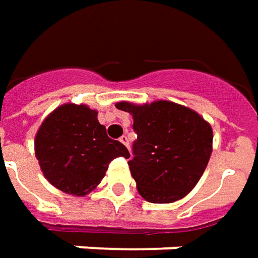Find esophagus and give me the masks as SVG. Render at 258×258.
<instances>
[{"instance_id":"esophagus-1","label":"esophagus","mask_w":258,"mask_h":258,"mask_svg":"<svg viewBox=\"0 0 258 258\" xmlns=\"http://www.w3.org/2000/svg\"><path fill=\"white\" fill-rule=\"evenodd\" d=\"M120 142H121V144H124V145H125V147H127V148H130L128 138H127V135H123V137L120 138Z\"/></svg>"}]
</instances>
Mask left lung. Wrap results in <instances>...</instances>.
Masks as SVG:
<instances>
[{
	"label": "left lung",
	"instance_id": "8db88e82",
	"mask_svg": "<svg viewBox=\"0 0 258 258\" xmlns=\"http://www.w3.org/2000/svg\"><path fill=\"white\" fill-rule=\"evenodd\" d=\"M133 116L137 140L130 170L142 198L154 204L174 203L191 191L212 152V128L203 117L181 104L116 103Z\"/></svg>",
	"mask_w": 258,
	"mask_h": 258
}]
</instances>
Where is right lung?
<instances>
[{
  "instance_id": "right-lung-1",
  "label": "right lung",
  "mask_w": 258,
  "mask_h": 258,
  "mask_svg": "<svg viewBox=\"0 0 258 258\" xmlns=\"http://www.w3.org/2000/svg\"><path fill=\"white\" fill-rule=\"evenodd\" d=\"M35 152L44 177L73 196L91 192L114 158H130L121 142L107 137L98 111L74 103L62 104L44 118L35 137Z\"/></svg>"
}]
</instances>
